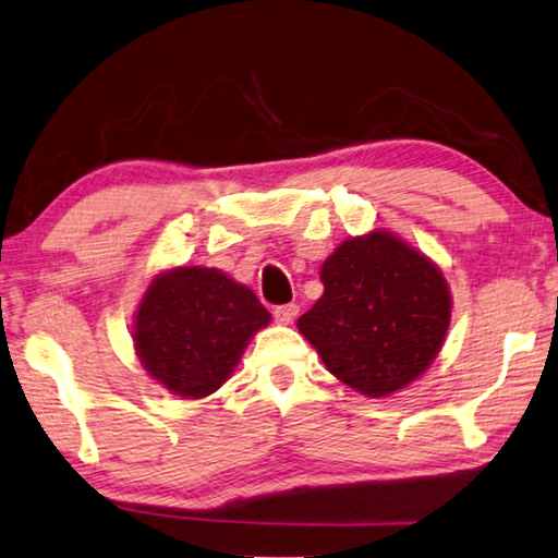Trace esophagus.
I'll use <instances>...</instances> for the list:
<instances>
[{
    "label": "esophagus",
    "instance_id": "1",
    "mask_svg": "<svg viewBox=\"0 0 558 558\" xmlns=\"http://www.w3.org/2000/svg\"><path fill=\"white\" fill-rule=\"evenodd\" d=\"M300 307L295 303H288V305H278L276 311H272V317H276V323L280 325H290L298 317Z\"/></svg>",
    "mask_w": 558,
    "mask_h": 558
}]
</instances>
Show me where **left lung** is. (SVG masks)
<instances>
[{
	"mask_svg": "<svg viewBox=\"0 0 558 558\" xmlns=\"http://www.w3.org/2000/svg\"><path fill=\"white\" fill-rule=\"evenodd\" d=\"M320 280L325 293L298 330L352 390L387 397L439 355L452 295L437 265L397 235L350 238L323 263Z\"/></svg>",
	"mask_w": 558,
	"mask_h": 558,
	"instance_id": "obj_1",
	"label": "left lung"
}]
</instances>
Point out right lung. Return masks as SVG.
Returning a JSON list of instances; mask_svg holds the SVG:
<instances>
[{
  "label": "right lung",
  "mask_w": 558,
  "mask_h": 558,
  "mask_svg": "<svg viewBox=\"0 0 558 558\" xmlns=\"http://www.w3.org/2000/svg\"><path fill=\"white\" fill-rule=\"evenodd\" d=\"M270 323L251 288L216 268L158 272L134 317V348L158 385L185 400L214 395Z\"/></svg>",
  "instance_id": "right-lung-1"
}]
</instances>
